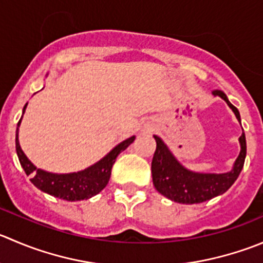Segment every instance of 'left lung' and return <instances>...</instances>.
Here are the masks:
<instances>
[{
    "instance_id": "1",
    "label": "left lung",
    "mask_w": 263,
    "mask_h": 263,
    "mask_svg": "<svg viewBox=\"0 0 263 263\" xmlns=\"http://www.w3.org/2000/svg\"><path fill=\"white\" fill-rule=\"evenodd\" d=\"M213 96H220L226 101L229 108L234 111L240 123L239 110L229 101L225 92L220 90L212 91ZM241 124V123H240ZM157 149L152 162L153 183L158 193L181 204H196L210 200L215 196L226 193L231 187L243 170L247 155V142L244 132L239 137L240 153L234 162L231 171L225 173H202L194 172L183 167L177 158L172 154L170 147L160 137L155 136Z\"/></svg>"
}]
</instances>
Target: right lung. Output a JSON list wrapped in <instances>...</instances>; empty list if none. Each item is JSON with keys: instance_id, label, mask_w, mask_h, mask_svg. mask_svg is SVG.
I'll return each mask as SVG.
<instances>
[{"instance_id": "obj_1", "label": "right lung", "mask_w": 263, "mask_h": 263, "mask_svg": "<svg viewBox=\"0 0 263 263\" xmlns=\"http://www.w3.org/2000/svg\"><path fill=\"white\" fill-rule=\"evenodd\" d=\"M28 104L23 108V114H24L25 108ZM23 118V117H22ZM20 118L16 128V139H15V145H16V154L19 158V162L22 164L23 170L25 171L28 176H32L30 182L40 189L41 191L50 195L59 198V199L68 200V202H77V200L90 199L96 194L100 193L109 182V178L111 175V168L116 163L117 157L119 153L126 150L132 142L135 141V136L128 137L124 141L119 142L117 146H114L105 157L101 158L99 162L90 167L85 168L82 171L72 173H52L37 168L29 159L24 152L22 150L19 144V127L22 123Z\"/></svg>"}]
</instances>
